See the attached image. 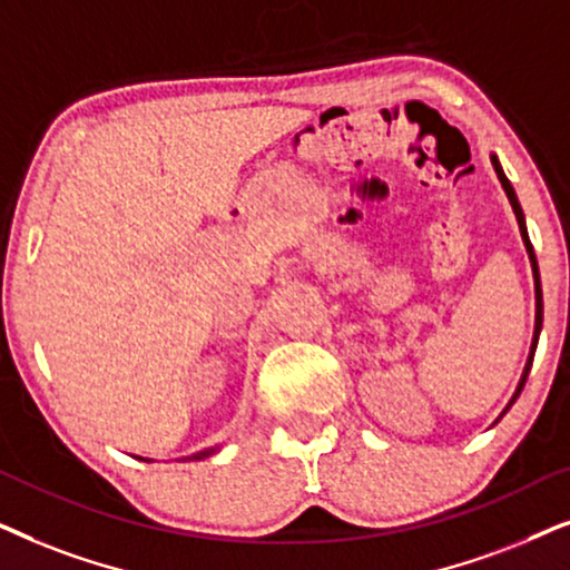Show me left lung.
Here are the masks:
<instances>
[{
	"instance_id": "obj_1",
	"label": "left lung",
	"mask_w": 570,
	"mask_h": 570,
	"mask_svg": "<svg viewBox=\"0 0 570 570\" xmlns=\"http://www.w3.org/2000/svg\"><path fill=\"white\" fill-rule=\"evenodd\" d=\"M490 161H492V166H495V174H498L500 185H503L505 195H508V200H511V208H513V214H515V222H519L521 239H523V245H527L529 261H532V271H534V294H537V315H534V338H532V348H529V360H527V367H523V373H521V381H519V385H515V393H513L511 401H508V406H505V412H508V409H511L513 401L521 396L523 385H527L529 370H532V362H534L537 341H540V331H542V286H540V268H537L534 247H532V242H529V234H527V222H523V210H521V206H519V197H515V189L511 187V181H508V177H505V174H503V166H500V161H498V156H495V154L490 156ZM505 412H503V414H505ZM503 414H500V416H503ZM500 416H498V420H500Z\"/></svg>"
}]
</instances>
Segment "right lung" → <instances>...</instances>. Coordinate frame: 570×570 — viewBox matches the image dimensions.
<instances>
[{
  "label": "right lung",
  "mask_w": 570,
  "mask_h": 570,
  "mask_svg": "<svg viewBox=\"0 0 570 570\" xmlns=\"http://www.w3.org/2000/svg\"><path fill=\"white\" fill-rule=\"evenodd\" d=\"M214 453H218V445H214V449H206V451H200V453H193V456H185L181 461H200V459H208V456H214ZM140 461H150V459H140Z\"/></svg>",
  "instance_id": "obj_1"
}]
</instances>
